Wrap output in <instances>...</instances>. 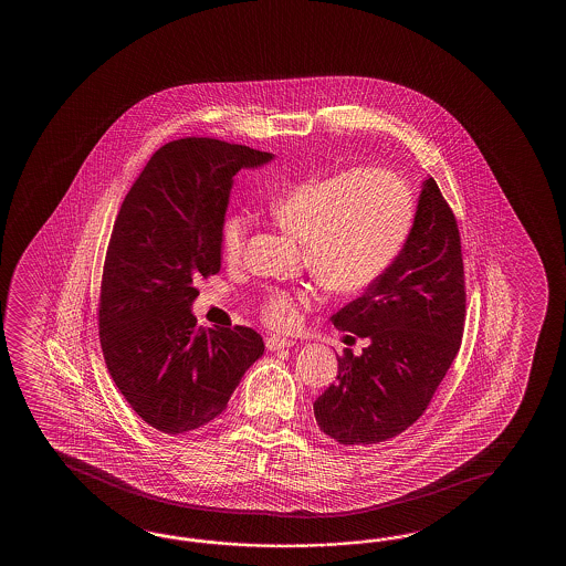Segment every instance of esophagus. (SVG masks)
I'll use <instances>...</instances> for the list:
<instances>
[{
	"label": "esophagus",
	"instance_id": "esophagus-1",
	"mask_svg": "<svg viewBox=\"0 0 566 566\" xmlns=\"http://www.w3.org/2000/svg\"><path fill=\"white\" fill-rule=\"evenodd\" d=\"M266 349H271V352H277V349L291 348L293 346V342L291 339H285V337L277 336H269L265 339Z\"/></svg>",
	"mask_w": 566,
	"mask_h": 566
}]
</instances>
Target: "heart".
Wrapping results in <instances>:
<instances>
[{"instance_id":"obj_1","label":"heart","mask_w":566,"mask_h":566,"mask_svg":"<svg viewBox=\"0 0 566 566\" xmlns=\"http://www.w3.org/2000/svg\"><path fill=\"white\" fill-rule=\"evenodd\" d=\"M279 229L303 242L305 261L327 291L358 295L397 263L415 227L409 186L385 169L348 168L295 181L269 202ZM247 244V220L230 217L220 234L224 259L234 263ZM263 319L287 329L297 319V297L275 291Z\"/></svg>"}]
</instances>
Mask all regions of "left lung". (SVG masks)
Wrapping results in <instances>:
<instances>
[{
    "instance_id": "left-lung-1",
    "label": "left lung",
    "mask_w": 566,
    "mask_h": 566,
    "mask_svg": "<svg viewBox=\"0 0 566 566\" xmlns=\"http://www.w3.org/2000/svg\"><path fill=\"white\" fill-rule=\"evenodd\" d=\"M332 324L370 346L360 356H337L336 382L313 402L317 427L342 446H373L407 431L455 360L465 325L458 220L433 178L422 184L397 263Z\"/></svg>"
}]
</instances>
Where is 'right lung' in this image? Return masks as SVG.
<instances>
[{
    "label": "right lung",
    "mask_w": 566,
    "mask_h": 566,
    "mask_svg": "<svg viewBox=\"0 0 566 566\" xmlns=\"http://www.w3.org/2000/svg\"><path fill=\"white\" fill-rule=\"evenodd\" d=\"M273 154L210 137L159 147L120 205L98 300L108 374L149 427L168 434L217 419L265 352L253 327H198L196 281L220 271L232 178Z\"/></svg>",
    "instance_id": "obj_1"
}]
</instances>
